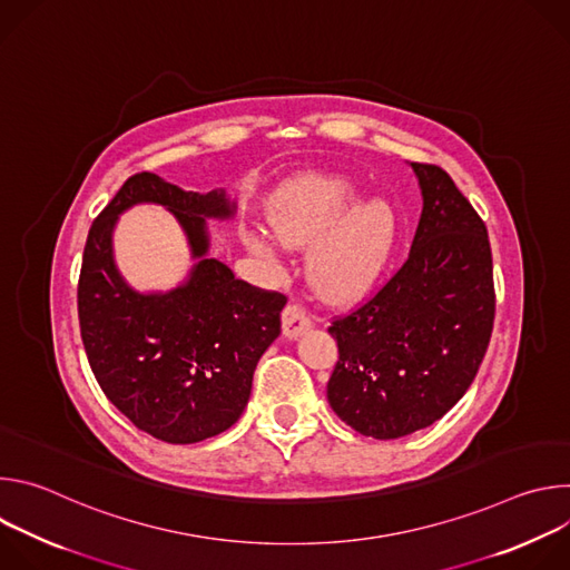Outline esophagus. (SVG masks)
<instances>
[{
  "label": "esophagus",
  "mask_w": 570,
  "mask_h": 570,
  "mask_svg": "<svg viewBox=\"0 0 570 570\" xmlns=\"http://www.w3.org/2000/svg\"><path fill=\"white\" fill-rule=\"evenodd\" d=\"M311 330V317L306 315V311L297 304H288L282 313V332H284V338L288 341H295L299 338L304 332Z\"/></svg>",
  "instance_id": "1"
}]
</instances>
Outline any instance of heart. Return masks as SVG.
Here are the masks:
<instances>
[{"label": "heart", "instance_id": "1", "mask_svg": "<svg viewBox=\"0 0 570 570\" xmlns=\"http://www.w3.org/2000/svg\"><path fill=\"white\" fill-rule=\"evenodd\" d=\"M358 185L341 174L306 171L284 180L268 198L273 235L248 232V246L275 257L279 248H308L306 275L313 291L330 302L365 293L385 271L399 236L396 207L385 198L358 203Z\"/></svg>", "mask_w": 570, "mask_h": 570}]
</instances>
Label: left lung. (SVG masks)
<instances>
[{"instance_id": "obj_1", "label": "left lung", "mask_w": 570, "mask_h": 570, "mask_svg": "<svg viewBox=\"0 0 570 570\" xmlns=\"http://www.w3.org/2000/svg\"><path fill=\"white\" fill-rule=\"evenodd\" d=\"M422 216L409 259L330 334L334 413L356 433L396 440L442 420L464 396L494 327L487 227L446 171L411 161Z\"/></svg>"}]
</instances>
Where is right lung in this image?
Wrapping results in <instances>:
<instances>
[{"label": "right lung", "mask_w": 570, "mask_h": 570, "mask_svg": "<svg viewBox=\"0 0 570 570\" xmlns=\"http://www.w3.org/2000/svg\"><path fill=\"white\" fill-rule=\"evenodd\" d=\"M135 204H159L188 236L195 266L176 289H132L114 262L111 234ZM225 189L185 191L155 174L124 183L92 223L78 279V320L90 367L117 409L148 435L194 444L246 411L253 374L282 332V293L234 277L209 257L207 218L229 220Z\"/></svg>", "instance_id": "1"}]
</instances>
